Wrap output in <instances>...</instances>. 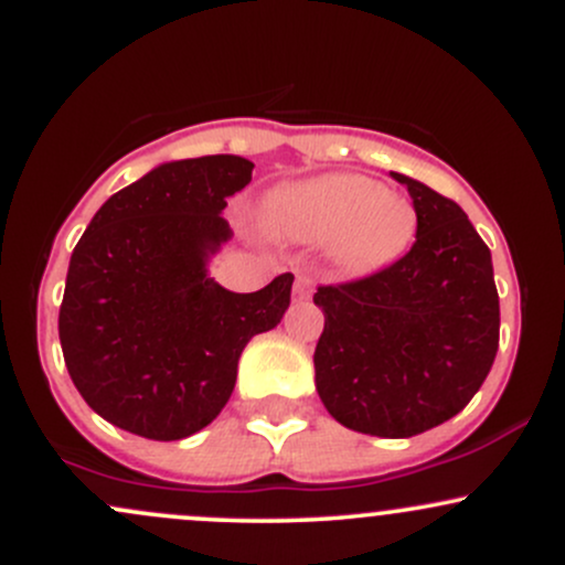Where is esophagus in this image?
<instances>
[{"label":"esophagus","instance_id":"obj_1","mask_svg":"<svg viewBox=\"0 0 565 565\" xmlns=\"http://www.w3.org/2000/svg\"><path fill=\"white\" fill-rule=\"evenodd\" d=\"M310 291H313V278H310L308 274H297V278H295V291H291V300H295V302L308 300Z\"/></svg>","mask_w":565,"mask_h":565}]
</instances>
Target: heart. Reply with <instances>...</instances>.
<instances>
[{"label":"heart","mask_w":565,"mask_h":565,"mask_svg":"<svg viewBox=\"0 0 565 565\" xmlns=\"http://www.w3.org/2000/svg\"><path fill=\"white\" fill-rule=\"evenodd\" d=\"M263 223L291 238L329 242L337 268L361 276L404 255L417 233V210L364 174H323L270 193Z\"/></svg>","instance_id":"heart-1"}]
</instances>
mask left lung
Here are the masks:
<instances>
[{"label":"left lung","mask_w":565,"mask_h":565,"mask_svg":"<svg viewBox=\"0 0 565 565\" xmlns=\"http://www.w3.org/2000/svg\"><path fill=\"white\" fill-rule=\"evenodd\" d=\"M417 242L377 274L319 287L316 391L340 425L412 438L470 404L499 348L491 252L457 201L393 172Z\"/></svg>","instance_id":"left-lung-1"}]
</instances>
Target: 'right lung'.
<instances>
[{
    "label": "right lung",
    "instance_id": "add662e5",
    "mask_svg": "<svg viewBox=\"0 0 565 565\" xmlns=\"http://www.w3.org/2000/svg\"><path fill=\"white\" fill-rule=\"evenodd\" d=\"M252 170L231 153L161 164L114 193L76 244L57 316L63 359L89 408L121 430L180 440L210 425L246 342L287 313L291 274L249 295L206 276L231 238L225 199Z\"/></svg>",
    "mask_w": 565,
    "mask_h": 565
}]
</instances>
